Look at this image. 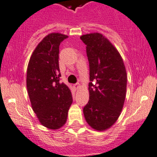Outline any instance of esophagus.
Here are the masks:
<instances>
[{
	"label": "esophagus",
	"instance_id": "obj_1",
	"mask_svg": "<svg viewBox=\"0 0 157 157\" xmlns=\"http://www.w3.org/2000/svg\"><path fill=\"white\" fill-rule=\"evenodd\" d=\"M74 87H75V88H76V89H78L79 88H80V84L78 83H76V84H75V85H74Z\"/></svg>",
	"mask_w": 157,
	"mask_h": 157
}]
</instances>
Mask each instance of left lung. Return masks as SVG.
I'll return each mask as SVG.
<instances>
[{"mask_svg": "<svg viewBox=\"0 0 157 157\" xmlns=\"http://www.w3.org/2000/svg\"><path fill=\"white\" fill-rule=\"evenodd\" d=\"M89 63V101L84 107L87 123L105 131L116 122L126 98L127 72L118 51L98 33L80 37Z\"/></svg>", "mask_w": 157, "mask_h": 157, "instance_id": "1", "label": "left lung"}]
</instances>
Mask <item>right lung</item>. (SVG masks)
Here are the masks:
<instances>
[{"instance_id":"1","label":"right lung","mask_w":157,"mask_h":157,"mask_svg":"<svg viewBox=\"0 0 157 157\" xmlns=\"http://www.w3.org/2000/svg\"><path fill=\"white\" fill-rule=\"evenodd\" d=\"M66 38L58 33L44 37L27 67L26 87L32 108L40 123L49 129H59L65 124L72 103L69 88L59 82V45Z\"/></svg>"}]
</instances>
